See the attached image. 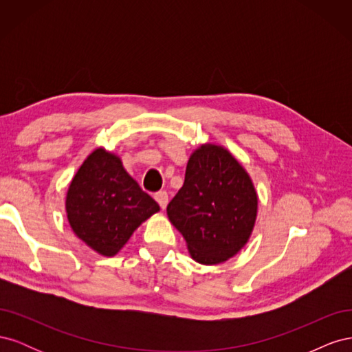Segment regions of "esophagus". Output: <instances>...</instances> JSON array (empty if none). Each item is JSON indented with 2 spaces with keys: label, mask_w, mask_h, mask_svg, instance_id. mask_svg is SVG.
I'll use <instances>...</instances> for the list:
<instances>
[{
  "label": "esophagus",
  "mask_w": 352,
  "mask_h": 352,
  "mask_svg": "<svg viewBox=\"0 0 352 352\" xmlns=\"http://www.w3.org/2000/svg\"><path fill=\"white\" fill-rule=\"evenodd\" d=\"M154 198H155V201L158 202V206L162 207L163 210L167 207V202H168V195H167L166 190H160V192H157V194L154 195Z\"/></svg>",
  "instance_id": "1"
}]
</instances>
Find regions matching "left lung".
Wrapping results in <instances>:
<instances>
[{
	"label": "left lung",
	"mask_w": 352,
	"mask_h": 352,
	"mask_svg": "<svg viewBox=\"0 0 352 352\" xmlns=\"http://www.w3.org/2000/svg\"><path fill=\"white\" fill-rule=\"evenodd\" d=\"M258 212L250 173L226 146L206 142L189 155L185 182L167 206L189 255L199 264L228 261L248 243Z\"/></svg>",
	"instance_id": "8db88e82"
}]
</instances>
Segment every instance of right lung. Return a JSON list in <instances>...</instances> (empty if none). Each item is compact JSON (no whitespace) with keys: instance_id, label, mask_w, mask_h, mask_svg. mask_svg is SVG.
Segmentation results:
<instances>
[{"instance_id":"1","label":"right lung","mask_w":352,"mask_h":352,"mask_svg":"<svg viewBox=\"0 0 352 352\" xmlns=\"http://www.w3.org/2000/svg\"><path fill=\"white\" fill-rule=\"evenodd\" d=\"M65 207L74 235L102 257H114L160 211L127 173L120 155L102 146L83 160L67 188Z\"/></svg>"}]
</instances>
